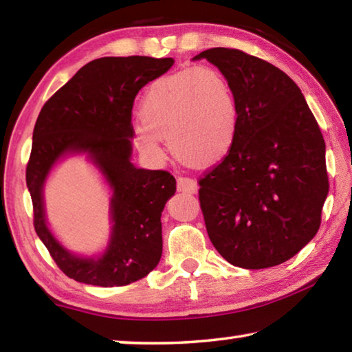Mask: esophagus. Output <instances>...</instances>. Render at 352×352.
Returning a JSON list of instances; mask_svg holds the SVG:
<instances>
[{"label": "esophagus", "mask_w": 352, "mask_h": 352, "mask_svg": "<svg viewBox=\"0 0 352 352\" xmlns=\"http://www.w3.org/2000/svg\"><path fill=\"white\" fill-rule=\"evenodd\" d=\"M177 188H178V190H182V192L195 194L199 189V184H197V182L192 180V178H189V177H178Z\"/></svg>", "instance_id": "obj_1"}]
</instances>
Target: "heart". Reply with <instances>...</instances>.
<instances>
[{"mask_svg": "<svg viewBox=\"0 0 352 352\" xmlns=\"http://www.w3.org/2000/svg\"><path fill=\"white\" fill-rule=\"evenodd\" d=\"M141 122L133 142L152 162L170 151L189 164L208 166L223 160L239 130V100L223 73L211 67H188L153 80L140 104Z\"/></svg>", "mask_w": 352, "mask_h": 352, "instance_id": "1", "label": "heart"}]
</instances>
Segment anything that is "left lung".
Instances as JSON below:
<instances>
[{
  "label": "left lung",
  "instance_id": "1",
  "mask_svg": "<svg viewBox=\"0 0 352 352\" xmlns=\"http://www.w3.org/2000/svg\"><path fill=\"white\" fill-rule=\"evenodd\" d=\"M206 58L234 87L239 130L223 162L199 182L208 236L230 264L279 265L317 234L329 192L323 135L305 96L272 63L212 47Z\"/></svg>",
  "mask_w": 352,
  "mask_h": 352
}]
</instances>
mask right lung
I'll return each instance as SVG.
<instances>
[{
	"label": "right lung",
	"instance_id": "obj_1",
	"mask_svg": "<svg viewBox=\"0 0 352 352\" xmlns=\"http://www.w3.org/2000/svg\"><path fill=\"white\" fill-rule=\"evenodd\" d=\"M172 65V57L96 58L77 71L37 118L26 168L34 226L58 269L76 281L100 287L127 285L147 276L162 258V212L175 194L177 182L169 172L132 163V107L141 88ZM73 154H85L112 192L109 243L99 255L69 252L45 220L47 177L57 162Z\"/></svg>",
	"mask_w": 352,
	"mask_h": 352
}]
</instances>
